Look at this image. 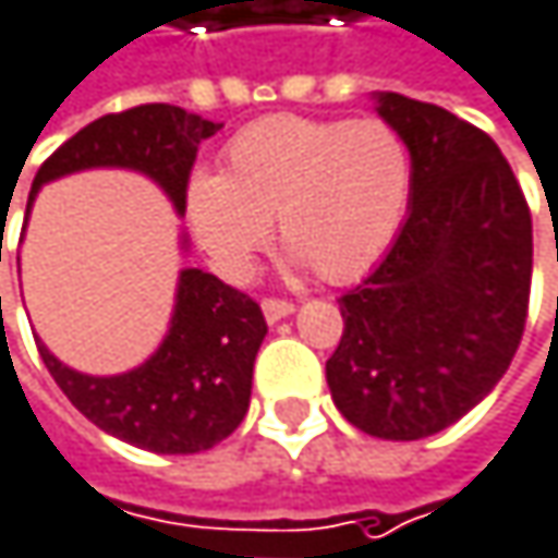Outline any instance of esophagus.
Here are the masks:
<instances>
[{"instance_id":"obj_1","label":"esophagus","mask_w":558,"mask_h":558,"mask_svg":"<svg viewBox=\"0 0 558 558\" xmlns=\"http://www.w3.org/2000/svg\"><path fill=\"white\" fill-rule=\"evenodd\" d=\"M295 312V305L289 302V299H263V315H266V322L269 325H276V322H282V318H289Z\"/></svg>"}]
</instances>
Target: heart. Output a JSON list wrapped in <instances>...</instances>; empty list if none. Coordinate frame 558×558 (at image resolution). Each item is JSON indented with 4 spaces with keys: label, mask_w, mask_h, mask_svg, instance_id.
<instances>
[{
    "label": "heart",
    "mask_w": 558,
    "mask_h": 558,
    "mask_svg": "<svg viewBox=\"0 0 558 558\" xmlns=\"http://www.w3.org/2000/svg\"><path fill=\"white\" fill-rule=\"evenodd\" d=\"M413 197V158L380 120L269 117L223 148V171H194L184 210L197 246L230 282L253 272L269 220L292 266L328 282L371 269L393 243Z\"/></svg>",
    "instance_id": "1"
}]
</instances>
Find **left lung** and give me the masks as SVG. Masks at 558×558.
I'll return each instance as SVG.
<instances>
[{
	"label": "left lung",
	"instance_id": "1",
	"mask_svg": "<svg viewBox=\"0 0 558 558\" xmlns=\"http://www.w3.org/2000/svg\"><path fill=\"white\" fill-rule=\"evenodd\" d=\"M374 100L410 148L413 197L387 256L338 299L344 335L325 377L351 425L416 441L507 374L526 325L533 223L487 133L403 94Z\"/></svg>",
	"mask_w": 558,
	"mask_h": 558
}]
</instances>
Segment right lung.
Wrapping results in <instances>:
<instances>
[{
	"mask_svg": "<svg viewBox=\"0 0 558 558\" xmlns=\"http://www.w3.org/2000/svg\"><path fill=\"white\" fill-rule=\"evenodd\" d=\"M220 123L171 104L110 113L64 142L35 174V194L87 168H130L151 178L184 214V187L197 145ZM25 210V214H28ZM187 240L181 236V250ZM266 338L259 305L204 269H181L168 331L140 367L113 377L61 364L41 341L38 354L64 397L104 432L158 454H194L223 441L250 410L253 361Z\"/></svg>",
	"mask_w": 558,
	"mask_h": 558,
	"instance_id": "right-lung-1",
	"label": "right lung"
}]
</instances>
